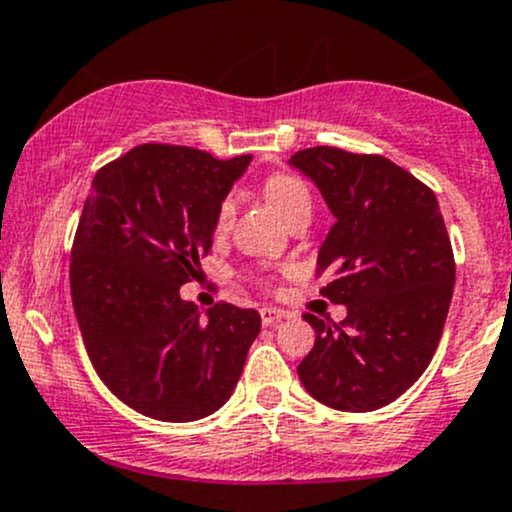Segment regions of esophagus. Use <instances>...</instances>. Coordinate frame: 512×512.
Listing matches in <instances>:
<instances>
[{"label": "esophagus", "mask_w": 512, "mask_h": 512, "mask_svg": "<svg viewBox=\"0 0 512 512\" xmlns=\"http://www.w3.org/2000/svg\"><path fill=\"white\" fill-rule=\"evenodd\" d=\"M260 317H262V325H276L279 320H284L286 313L284 310H276V308H262L260 310Z\"/></svg>", "instance_id": "1"}]
</instances>
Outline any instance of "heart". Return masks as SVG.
Returning <instances> with one entry per match:
<instances>
[{
    "instance_id": "b5f03b06",
    "label": "heart",
    "mask_w": 512,
    "mask_h": 512,
    "mask_svg": "<svg viewBox=\"0 0 512 512\" xmlns=\"http://www.w3.org/2000/svg\"><path fill=\"white\" fill-rule=\"evenodd\" d=\"M264 195H267L269 202L274 204L276 211L284 216L286 221H291L293 216L303 214L308 211L310 214V192L308 185L293 173H272L262 185ZM236 207H238V199L233 192L221 197L219 207H216L214 214V231L216 233H226L228 226H231L233 216H236Z\"/></svg>"
}]
</instances>
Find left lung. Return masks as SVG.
<instances>
[{
  "label": "left lung",
  "instance_id": "8db88e82",
  "mask_svg": "<svg viewBox=\"0 0 512 512\" xmlns=\"http://www.w3.org/2000/svg\"><path fill=\"white\" fill-rule=\"evenodd\" d=\"M291 166L315 182L334 214L317 255L320 293L346 305L342 325L315 315V346L298 378L317 402L373 411L421 378L448 317L455 257L433 190L378 154L313 146Z\"/></svg>",
  "mask_w": 512,
  "mask_h": 512
}]
</instances>
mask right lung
Here are the masks:
<instances>
[{
  "mask_svg": "<svg viewBox=\"0 0 512 512\" xmlns=\"http://www.w3.org/2000/svg\"><path fill=\"white\" fill-rule=\"evenodd\" d=\"M248 163L142 144L91 182L69 264L74 313L108 390L151 419L197 421L223 407L260 334L257 310L221 301L202 320L180 298L214 243L221 197Z\"/></svg>",
  "mask_w": 512,
  "mask_h": 512,
  "instance_id": "1",
  "label": "right lung"
}]
</instances>
